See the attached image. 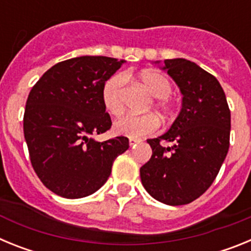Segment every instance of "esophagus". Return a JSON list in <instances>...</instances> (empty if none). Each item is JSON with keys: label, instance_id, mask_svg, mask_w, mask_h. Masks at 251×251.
<instances>
[{"label": "esophagus", "instance_id": "1", "mask_svg": "<svg viewBox=\"0 0 251 251\" xmlns=\"http://www.w3.org/2000/svg\"><path fill=\"white\" fill-rule=\"evenodd\" d=\"M139 142H141V141H139V139L130 138V139H129V146H130V147H134V146H137V145H138Z\"/></svg>", "mask_w": 251, "mask_h": 251}]
</instances>
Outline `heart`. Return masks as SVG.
Segmentation results:
<instances>
[{"label":"heart","instance_id":"b5f03b06","mask_svg":"<svg viewBox=\"0 0 251 251\" xmlns=\"http://www.w3.org/2000/svg\"><path fill=\"white\" fill-rule=\"evenodd\" d=\"M142 83L157 98L154 101L157 109L165 115H170L174 110V104L168 97L172 93V83L165 74L158 72H145L141 75ZM124 85L123 75L115 74L104 83L101 89V101L105 110L110 115L118 117L124 110ZM114 132L129 138H142L157 132L159 128V119L154 114H127L114 122Z\"/></svg>","mask_w":251,"mask_h":251}]
</instances>
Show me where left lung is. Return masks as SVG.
I'll return each instance as SVG.
<instances>
[{
  "mask_svg": "<svg viewBox=\"0 0 251 251\" xmlns=\"http://www.w3.org/2000/svg\"><path fill=\"white\" fill-rule=\"evenodd\" d=\"M178 85L182 108L170 130L148 139L152 157L141 167L146 191L166 205H186L212 185L230 146L231 115L216 77L186 59L165 60ZM171 141V148L160 142Z\"/></svg>",
  "mask_w": 251,
  "mask_h": 251,
  "instance_id": "8db88e82",
  "label": "left lung"
}]
</instances>
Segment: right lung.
<instances>
[{
    "mask_svg": "<svg viewBox=\"0 0 251 251\" xmlns=\"http://www.w3.org/2000/svg\"><path fill=\"white\" fill-rule=\"evenodd\" d=\"M123 63L108 56L73 57L49 69L32 86L24 134L31 165L54 194L65 199L94 194L129 147L127 137L94 139L112 127L101 89Z\"/></svg>",
    "mask_w": 251,
    "mask_h": 251,
    "instance_id": "obj_1",
    "label": "right lung"
}]
</instances>
